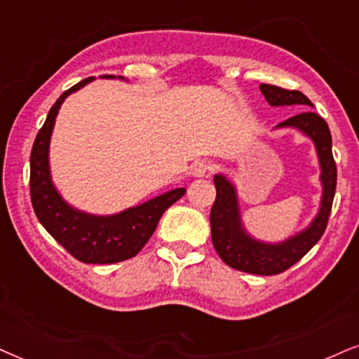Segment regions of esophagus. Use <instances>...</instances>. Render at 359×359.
I'll list each match as a JSON object with an SVG mask.
<instances>
[{
  "label": "esophagus",
  "instance_id": "obj_1",
  "mask_svg": "<svg viewBox=\"0 0 359 359\" xmlns=\"http://www.w3.org/2000/svg\"><path fill=\"white\" fill-rule=\"evenodd\" d=\"M212 167L205 164V162H195V164L192 165V175L194 177H205L210 174Z\"/></svg>",
  "mask_w": 359,
  "mask_h": 359
}]
</instances>
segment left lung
I'll return each mask as SVG.
<instances>
[{
    "instance_id": "1",
    "label": "left lung",
    "mask_w": 359,
    "mask_h": 359,
    "mask_svg": "<svg viewBox=\"0 0 359 359\" xmlns=\"http://www.w3.org/2000/svg\"><path fill=\"white\" fill-rule=\"evenodd\" d=\"M260 90L270 106L313 107L310 99L300 90H288L271 84H260ZM280 127L298 129L315 144L321 169L320 180L323 185L320 210L311 224L300 233L278 243L260 242L250 237L243 229L235 185L222 174L213 177L217 197L210 210L212 243L226 265L245 273L278 275L300 262L323 237L333 205L337 190V164L331 152V133L326 121L316 112L303 111L281 122L276 129Z\"/></svg>"
}]
</instances>
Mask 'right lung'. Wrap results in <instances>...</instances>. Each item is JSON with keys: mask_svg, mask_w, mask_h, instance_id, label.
<instances>
[{"mask_svg": "<svg viewBox=\"0 0 359 359\" xmlns=\"http://www.w3.org/2000/svg\"><path fill=\"white\" fill-rule=\"evenodd\" d=\"M93 79L81 81L62 93L49 111L46 122L36 135L31 151L29 190L36 217L48 233L79 262L104 265L129 260L137 255L152 237L162 213L184 197L185 189L169 190L114 215H90L81 212L71 207L59 195L49 170V140L54 122L65 99Z\"/></svg>", "mask_w": 359, "mask_h": 359, "instance_id": "obj_1", "label": "right lung"}]
</instances>
